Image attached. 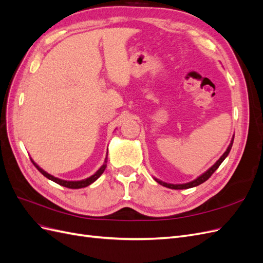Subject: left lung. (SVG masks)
I'll return each mask as SVG.
<instances>
[{
	"label": "left lung",
	"mask_w": 263,
	"mask_h": 263,
	"mask_svg": "<svg viewBox=\"0 0 263 263\" xmlns=\"http://www.w3.org/2000/svg\"><path fill=\"white\" fill-rule=\"evenodd\" d=\"M233 142H234V138H233L232 142H230V145H229V147L227 148V150L225 151V154L219 158V160H218L216 163H215L211 169H209L204 174H202L201 177H198L196 180H194V181H192V182L185 183V184H168V183H164V182H162V181H160V180H157V179H155V180L159 183V184H161V185H163V186H165V187L173 189V190H183V189H190V187H194V186L200 185V184H202L203 182H205L206 180H209V179L211 178L212 174L218 169V166L220 165V163L225 160V158L228 156L230 149H232Z\"/></svg>",
	"instance_id": "left-lung-1"
}]
</instances>
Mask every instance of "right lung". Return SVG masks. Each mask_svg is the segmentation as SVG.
Returning a JSON list of instances; mask_svg holds the SVG:
<instances>
[{
    "mask_svg": "<svg viewBox=\"0 0 263 263\" xmlns=\"http://www.w3.org/2000/svg\"><path fill=\"white\" fill-rule=\"evenodd\" d=\"M106 160H107V157H106V159H105V163L101 166V168L97 171V173L93 174L92 177L87 178V179H85V180H82V181H65V180H61V179H58V178H54V177L50 176L49 173H47L46 171H44L43 169L39 168V166H38L33 160H31V162L34 163V165L36 166L37 170H38L39 172H41V173L43 174V176H45L47 179H49V180L55 182V183H57V184L62 185V186H65V187H68V189H81V187H85V186H87V185H90L91 183H93L94 181H97V180L102 176V173L104 172V170H105V168H106V162H107Z\"/></svg>",
    "mask_w": 263,
    "mask_h": 263,
    "instance_id": "1",
    "label": "right lung"
}]
</instances>
